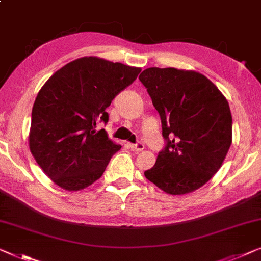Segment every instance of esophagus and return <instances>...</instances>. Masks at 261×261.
Wrapping results in <instances>:
<instances>
[{
    "label": "esophagus",
    "mask_w": 261,
    "mask_h": 261,
    "mask_svg": "<svg viewBox=\"0 0 261 261\" xmlns=\"http://www.w3.org/2000/svg\"><path fill=\"white\" fill-rule=\"evenodd\" d=\"M130 149L134 150V152H141V150L145 148V145H143L142 142H137V143H133V145H130Z\"/></svg>",
    "instance_id": "1"
}]
</instances>
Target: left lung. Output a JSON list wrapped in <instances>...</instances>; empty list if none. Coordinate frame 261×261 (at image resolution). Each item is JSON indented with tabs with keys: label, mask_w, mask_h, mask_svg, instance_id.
Here are the masks:
<instances>
[{
	"label": "left lung",
	"mask_w": 261,
	"mask_h": 261,
	"mask_svg": "<svg viewBox=\"0 0 261 261\" xmlns=\"http://www.w3.org/2000/svg\"><path fill=\"white\" fill-rule=\"evenodd\" d=\"M139 79L160 115L166 141L146 179L168 194L191 193L219 171L232 143L227 100L196 71L152 67Z\"/></svg>",
	"instance_id": "obj_1"
}]
</instances>
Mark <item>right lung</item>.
I'll return each mask as SVG.
<instances>
[{"instance_id": "add662e5", "label": "right lung", "mask_w": 261, "mask_h": 261, "mask_svg": "<svg viewBox=\"0 0 261 261\" xmlns=\"http://www.w3.org/2000/svg\"><path fill=\"white\" fill-rule=\"evenodd\" d=\"M140 71L89 56L67 63L40 89L33 106L29 148L58 186L80 191L103 174L121 146L96 126L108 122L106 108Z\"/></svg>"}]
</instances>
